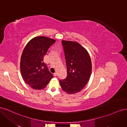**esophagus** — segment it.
<instances>
[{
    "mask_svg": "<svg viewBox=\"0 0 127 127\" xmlns=\"http://www.w3.org/2000/svg\"><path fill=\"white\" fill-rule=\"evenodd\" d=\"M57 75H58V74H57V72H55V73H54V74H53V75H54V76H55V77L57 76Z\"/></svg>",
    "mask_w": 127,
    "mask_h": 127,
    "instance_id": "esophagus-1",
    "label": "esophagus"
}]
</instances>
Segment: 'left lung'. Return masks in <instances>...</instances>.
I'll return each mask as SVG.
<instances>
[{
  "mask_svg": "<svg viewBox=\"0 0 127 127\" xmlns=\"http://www.w3.org/2000/svg\"><path fill=\"white\" fill-rule=\"evenodd\" d=\"M67 68L66 78L59 80L63 90L69 94L81 91L90 78L92 61L87 50L76 41L63 40Z\"/></svg>",
  "mask_w": 127,
  "mask_h": 127,
  "instance_id": "left-lung-1",
  "label": "left lung"
}]
</instances>
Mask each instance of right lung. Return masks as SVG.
Listing matches in <instances>:
<instances>
[{
    "mask_svg": "<svg viewBox=\"0 0 127 127\" xmlns=\"http://www.w3.org/2000/svg\"><path fill=\"white\" fill-rule=\"evenodd\" d=\"M56 40L37 36L31 40L23 51L20 61L22 78L33 89L44 88L53 76L43 62V58Z\"/></svg>",
    "mask_w": 127,
    "mask_h": 127,
    "instance_id": "1",
    "label": "right lung"
}]
</instances>
